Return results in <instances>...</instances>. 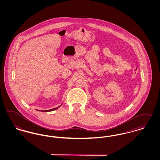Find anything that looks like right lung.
I'll list each match as a JSON object with an SVG mask.
<instances>
[{"label":"right lung","mask_w":160,"mask_h":160,"mask_svg":"<svg viewBox=\"0 0 160 160\" xmlns=\"http://www.w3.org/2000/svg\"><path fill=\"white\" fill-rule=\"evenodd\" d=\"M59 107V106L58 107H56V108H52V109H50V110H42L41 112H51V111H53V110H56L57 108H58ZM39 111V110H38Z\"/></svg>","instance_id":"right-lung-1"}]
</instances>
